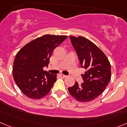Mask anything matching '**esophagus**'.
Returning a JSON list of instances; mask_svg holds the SVG:
<instances>
[{
    "instance_id": "34e87169",
    "label": "esophagus",
    "mask_w": 127,
    "mask_h": 127,
    "mask_svg": "<svg viewBox=\"0 0 127 127\" xmlns=\"http://www.w3.org/2000/svg\"><path fill=\"white\" fill-rule=\"evenodd\" d=\"M59 75H60V76L61 77H62V78H64V77H66V75H64V74H60Z\"/></svg>"
}]
</instances>
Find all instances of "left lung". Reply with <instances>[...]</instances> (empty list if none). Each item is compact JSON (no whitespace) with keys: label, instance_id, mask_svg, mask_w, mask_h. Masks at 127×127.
Here are the masks:
<instances>
[{"label":"left lung","instance_id":"1","mask_svg":"<svg viewBox=\"0 0 127 127\" xmlns=\"http://www.w3.org/2000/svg\"><path fill=\"white\" fill-rule=\"evenodd\" d=\"M82 67L86 71L82 74L83 82H75L68 88L69 93L80 102H88L99 96L108 85L111 77V64L104 53L84 37L69 36Z\"/></svg>","mask_w":127,"mask_h":127}]
</instances>
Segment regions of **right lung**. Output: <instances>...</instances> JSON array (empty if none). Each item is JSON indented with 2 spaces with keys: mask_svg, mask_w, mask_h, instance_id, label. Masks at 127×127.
I'll return each mask as SVG.
<instances>
[{
  "mask_svg": "<svg viewBox=\"0 0 127 127\" xmlns=\"http://www.w3.org/2000/svg\"><path fill=\"white\" fill-rule=\"evenodd\" d=\"M66 35L47 34L37 38L24 46L16 54L13 75L21 92L32 99L47 95L56 80V74L43 71L56 47L67 39Z\"/></svg>",
  "mask_w": 127,
  "mask_h": 127,
  "instance_id": "1",
  "label": "right lung"
}]
</instances>
